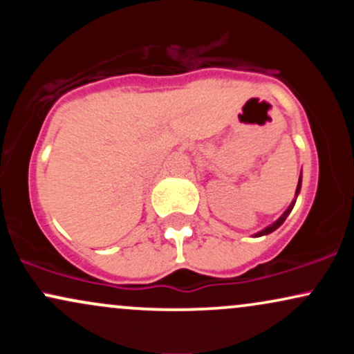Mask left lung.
Here are the masks:
<instances>
[{"instance_id": "1", "label": "left lung", "mask_w": 354, "mask_h": 354, "mask_svg": "<svg viewBox=\"0 0 354 354\" xmlns=\"http://www.w3.org/2000/svg\"><path fill=\"white\" fill-rule=\"evenodd\" d=\"M299 191H301V174H299V180H298V186H296V193H295V200L290 203V206H288L286 208V211H284V213L281 214V216H279L278 219H276L274 223H271V225H268L266 228H263L261 231H258V233H254L253 234V238H258V236H265V234H270V233H273L274 230H278L279 226L283 225L284 223V219L288 218V214L291 213V209H293V206H295V203H296V198H298V194H299Z\"/></svg>"}]
</instances>
